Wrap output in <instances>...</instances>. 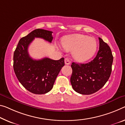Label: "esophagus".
<instances>
[{
    "instance_id": "34e87169",
    "label": "esophagus",
    "mask_w": 125,
    "mask_h": 125,
    "mask_svg": "<svg viewBox=\"0 0 125 125\" xmlns=\"http://www.w3.org/2000/svg\"><path fill=\"white\" fill-rule=\"evenodd\" d=\"M64 63H65V64H66L69 65V64H70L71 61L68 58H65V59H64Z\"/></svg>"
}]
</instances>
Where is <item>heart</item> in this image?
<instances>
[{
    "label": "heart",
    "instance_id": "1",
    "mask_svg": "<svg viewBox=\"0 0 125 125\" xmlns=\"http://www.w3.org/2000/svg\"><path fill=\"white\" fill-rule=\"evenodd\" d=\"M62 45L65 50L73 51V57L80 62H86L92 58L97 48V43L94 38L80 34L63 37Z\"/></svg>",
    "mask_w": 125,
    "mask_h": 125
}]
</instances>
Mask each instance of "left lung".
I'll return each mask as SVG.
<instances>
[{"label": "left lung", "instance_id": "1", "mask_svg": "<svg viewBox=\"0 0 125 125\" xmlns=\"http://www.w3.org/2000/svg\"><path fill=\"white\" fill-rule=\"evenodd\" d=\"M100 47L94 60L86 64L73 62L71 83L76 92L82 94L96 92L105 84L112 71L113 55L110 47L98 38Z\"/></svg>", "mask_w": 125, "mask_h": 125}]
</instances>
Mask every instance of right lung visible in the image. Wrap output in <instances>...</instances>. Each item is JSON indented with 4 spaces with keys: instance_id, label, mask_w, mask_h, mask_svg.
Masks as SVG:
<instances>
[{
    "instance_id": "right-lung-1",
    "label": "right lung",
    "mask_w": 125,
    "mask_h": 125,
    "mask_svg": "<svg viewBox=\"0 0 125 125\" xmlns=\"http://www.w3.org/2000/svg\"><path fill=\"white\" fill-rule=\"evenodd\" d=\"M52 31L35 29L20 39L14 52L13 68L22 86L33 94H41L52 90L57 76L64 66V58L53 60L44 58L35 60L31 58L28 49L35 38H40L51 43Z\"/></svg>"
}]
</instances>
